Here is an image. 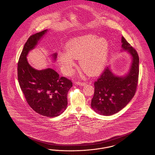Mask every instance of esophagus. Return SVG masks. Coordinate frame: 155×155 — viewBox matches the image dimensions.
I'll return each instance as SVG.
<instances>
[{
  "label": "esophagus",
  "instance_id": "34e87169",
  "mask_svg": "<svg viewBox=\"0 0 155 155\" xmlns=\"http://www.w3.org/2000/svg\"><path fill=\"white\" fill-rule=\"evenodd\" d=\"M76 84L77 85H80L81 86H84L85 85H86V82H81V81H77L76 82Z\"/></svg>",
  "mask_w": 155,
  "mask_h": 155
}]
</instances>
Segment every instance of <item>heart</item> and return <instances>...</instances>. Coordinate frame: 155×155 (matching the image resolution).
I'll return each instance as SVG.
<instances>
[{
	"instance_id": "obj_1",
	"label": "heart",
	"mask_w": 155,
	"mask_h": 155,
	"mask_svg": "<svg viewBox=\"0 0 155 155\" xmlns=\"http://www.w3.org/2000/svg\"><path fill=\"white\" fill-rule=\"evenodd\" d=\"M67 51L60 53L58 56V62L64 74L73 73L75 58L80 59V66L87 74L95 75L105 66L109 44L104 39L88 35L71 41L67 45Z\"/></svg>"
}]
</instances>
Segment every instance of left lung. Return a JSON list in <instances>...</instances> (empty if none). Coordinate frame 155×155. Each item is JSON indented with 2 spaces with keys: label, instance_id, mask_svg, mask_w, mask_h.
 <instances>
[{
  "label": "left lung",
  "instance_id": "left-lung-1",
  "mask_svg": "<svg viewBox=\"0 0 155 155\" xmlns=\"http://www.w3.org/2000/svg\"><path fill=\"white\" fill-rule=\"evenodd\" d=\"M121 42L123 49L133 56L132 65L124 77L115 76L107 67L95 81L91 107L101 115L111 116L123 109L132 99L137 88L140 60L138 53L124 37Z\"/></svg>",
  "mask_w": 155,
  "mask_h": 155
}]
</instances>
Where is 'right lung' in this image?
Masks as SVG:
<instances>
[{"mask_svg": "<svg viewBox=\"0 0 155 155\" xmlns=\"http://www.w3.org/2000/svg\"><path fill=\"white\" fill-rule=\"evenodd\" d=\"M47 30L31 35L24 45L17 66L18 80L26 101L37 113L45 117H57L66 110L67 93L71 80L60 77L52 68L37 70L28 64L26 56ZM57 54H53L54 59Z\"/></svg>", "mask_w": 155, "mask_h": 155, "instance_id": "obj_1", "label": "right lung"}]
</instances>
